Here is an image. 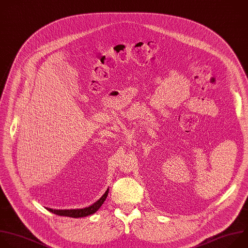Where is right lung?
<instances>
[{
	"instance_id": "add662e5",
	"label": "right lung",
	"mask_w": 248,
	"mask_h": 248,
	"mask_svg": "<svg viewBox=\"0 0 248 248\" xmlns=\"http://www.w3.org/2000/svg\"><path fill=\"white\" fill-rule=\"evenodd\" d=\"M108 190H109V188L107 189V191L103 194V196L97 202H95L92 205H90L88 207H85V208H80V209H53V208L46 207V209L48 210L49 212L56 214V215H59V216H65V217H71V218L86 217V216H89V215H92V214L95 213L98 209H100V207L104 204L105 201L107 200L108 194Z\"/></svg>"
}]
</instances>
